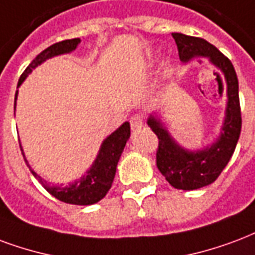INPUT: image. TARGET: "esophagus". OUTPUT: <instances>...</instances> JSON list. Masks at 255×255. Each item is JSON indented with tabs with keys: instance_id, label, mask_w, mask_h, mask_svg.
Masks as SVG:
<instances>
[{
	"instance_id": "obj_1",
	"label": "esophagus",
	"mask_w": 255,
	"mask_h": 255,
	"mask_svg": "<svg viewBox=\"0 0 255 255\" xmlns=\"http://www.w3.org/2000/svg\"><path fill=\"white\" fill-rule=\"evenodd\" d=\"M129 124H131L132 131H137L143 127V118L140 115H133L132 118L129 119Z\"/></svg>"
}]
</instances>
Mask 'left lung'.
Segmentation results:
<instances>
[{
  "label": "left lung",
  "instance_id": "obj_1",
  "mask_svg": "<svg viewBox=\"0 0 255 255\" xmlns=\"http://www.w3.org/2000/svg\"><path fill=\"white\" fill-rule=\"evenodd\" d=\"M178 48L181 62L188 63L197 56L208 58L209 62L223 71L227 82V108L220 135L211 146L189 151L171 137L169 131L155 116H150L147 124L158 136L156 166L166 181L175 189L193 190L212 184L231 159L238 143L242 116L239 105L238 77L231 60L204 39L171 33Z\"/></svg>",
  "mask_w": 255,
  "mask_h": 255
}]
</instances>
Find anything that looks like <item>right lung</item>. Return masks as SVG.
Returning <instances> with one entry per match:
<instances>
[{"label":"right lung","mask_w":255,"mask_h":255,"mask_svg":"<svg viewBox=\"0 0 255 255\" xmlns=\"http://www.w3.org/2000/svg\"><path fill=\"white\" fill-rule=\"evenodd\" d=\"M80 41V39H69V40L55 43V44H52L44 51H41L40 54L29 63L27 69L24 70L17 86H20L22 84V81L27 78L28 74H31L32 70L41 65L44 60L50 59L52 56L69 54V52L77 48ZM16 100L17 92L16 96H14V108H16ZM129 135H131L129 123L126 122L104 140L103 144H101V148H100L99 155L96 158V161L93 162L92 167L86 171V174L82 175L80 180L74 181L73 184H69L66 186L50 185L46 180H43L36 171H33L31 169L27 158L22 152L21 144H20V148H21L24 161L29 167L31 173L35 175V178L44 186V189L50 195H52L55 199L60 200V201H63V203H67V204L92 205L99 203L101 199H104L105 195L108 193V190L111 189L113 178H115V174H116L118 162L120 159V155H122L124 147H126V143L129 139Z\"/></svg>","instance_id":"right-lung-1"}]
</instances>
